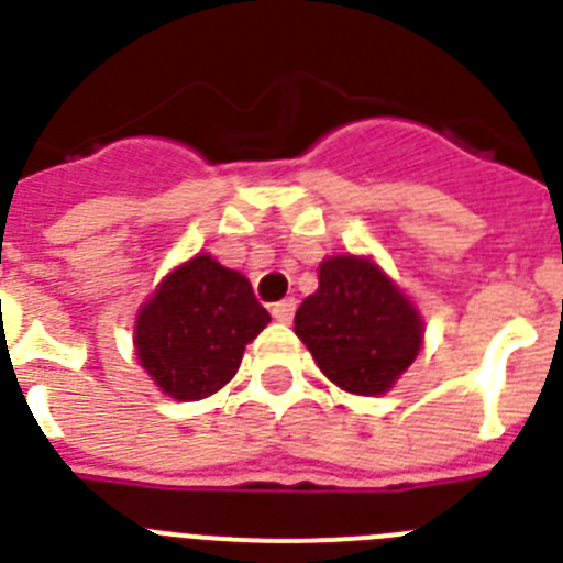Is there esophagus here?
<instances>
[{"label": "esophagus", "instance_id": "esophagus-1", "mask_svg": "<svg viewBox=\"0 0 563 563\" xmlns=\"http://www.w3.org/2000/svg\"><path fill=\"white\" fill-rule=\"evenodd\" d=\"M271 312H273V318H276V321H282V324H290L292 316H296V298H285V301H276Z\"/></svg>", "mask_w": 563, "mask_h": 563}]
</instances>
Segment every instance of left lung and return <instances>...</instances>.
I'll return each instance as SVG.
<instances>
[{
    "mask_svg": "<svg viewBox=\"0 0 563 563\" xmlns=\"http://www.w3.org/2000/svg\"><path fill=\"white\" fill-rule=\"evenodd\" d=\"M296 335L318 369L352 395H383L422 346V321L409 298L372 258L332 256L318 290L296 310Z\"/></svg>",
    "mask_w": 563,
    "mask_h": 563,
    "instance_id": "1",
    "label": "left lung"
}]
</instances>
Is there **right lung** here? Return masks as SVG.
I'll return each instance as SVG.
<instances>
[{
    "instance_id": "add662e5",
    "label": "right lung",
    "mask_w": 563,
    "mask_h": 563,
    "mask_svg": "<svg viewBox=\"0 0 563 563\" xmlns=\"http://www.w3.org/2000/svg\"><path fill=\"white\" fill-rule=\"evenodd\" d=\"M271 312L242 273L208 253L168 273L137 312V361L174 400H202L236 375Z\"/></svg>"
}]
</instances>
